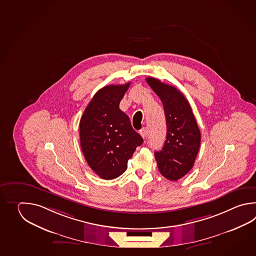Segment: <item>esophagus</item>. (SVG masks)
<instances>
[{"label":"esophagus","instance_id":"obj_1","mask_svg":"<svg viewBox=\"0 0 256 256\" xmlns=\"http://www.w3.org/2000/svg\"><path fill=\"white\" fill-rule=\"evenodd\" d=\"M140 134H141V136L142 137V138H146L147 136L146 128H142V129L140 130Z\"/></svg>","mask_w":256,"mask_h":256}]
</instances>
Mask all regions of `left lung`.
<instances>
[{"label":"left lung","instance_id":"1","mask_svg":"<svg viewBox=\"0 0 256 256\" xmlns=\"http://www.w3.org/2000/svg\"><path fill=\"white\" fill-rule=\"evenodd\" d=\"M146 82L163 104L166 120V139L161 151L154 152L159 172L176 181L193 168L200 146V132L190 104L176 88L154 78Z\"/></svg>","mask_w":256,"mask_h":256}]
</instances>
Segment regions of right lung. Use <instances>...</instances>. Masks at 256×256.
Wrapping results in <instances>:
<instances>
[{
  "instance_id": "add662e5",
  "label": "right lung",
  "mask_w": 256,
  "mask_h": 256,
  "mask_svg": "<svg viewBox=\"0 0 256 256\" xmlns=\"http://www.w3.org/2000/svg\"><path fill=\"white\" fill-rule=\"evenodd\" d=\"M130 82L98 90L88 104L80 122V146L90 168L104 180L124 174L141 136L132 129L130 119L119 104Z\"/></svg>"
}]
</instances>
